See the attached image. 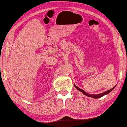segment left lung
I'll return each instance as SVG.
<instances>
[{
  "instance_id": "8db88e82",
  "label": "left lung",
  "mask_w": 127,
  "mask_h": 127,
  "mask_svg": "<svg viewBox=\"0 0 127 127\" xmlns=\"http://www.w3.org/2000/svg\"><path fill=\"white\" fill-rule=\"evenodd\" d=\"M74 86L75 87V88H76V89H77V90H79V91H80V92H81V93H82L83 94L85 95H86V96H89V97H91V98H93L97 99V98H101V97L104 96V95H106V94H109V93H110V92L112 91V90H113L114 88H115V87H116V86H114V87L113 88H112V89H111V90H108V91H105V92H104V93H101V94H88V93H86V92H85V91H84V90H82V89H81V88H79L77 86H76V85L74 84Z\"/></svg>"
}]
</instances>
